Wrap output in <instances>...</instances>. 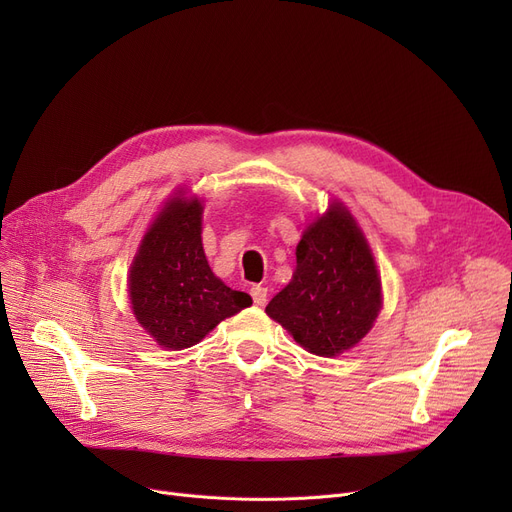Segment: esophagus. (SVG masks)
<instances>
[{"instance_id": "obj_1", "label": "esophagus", "mask_w": 512, "mask_h": 512, "mask_svg": "<svg viewBox=\"0 0 512 512\" xmlns=\"http://www.w3.org/2000/svg\"><path fill=\"white\" fill-rule=\"evenodd\" d=\"M251 297H253V303L255 305H259V307H263L265 303H267V288L265 286H253L251 288Z\"/></svg>"}]
</instances>
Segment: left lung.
<instances>
[{
	"label": "left lung",
	"mask_w": 512,
	"mask_h": 512,
	"mask_svg": "<svg viewBox=\"0 0 512 512\" xmlns=\"http://www.w3.org/2000/svg\"><path fill=\"white\" fill-rule=\"evenodd\" d=\"M382 309V280L361 228L342 203L307 226L292 280L265 307L305 351L336 357L365 338Z\"/></svg>",
	"instance_id": "8db88e82"
}]
</instances>
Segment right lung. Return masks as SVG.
Segmentation results:
<instances>
[{"instance_id":"1","label":"right lung","mask_w":512,"mask_h":512,"mask_svg":"<svg viewBox=\"0 0 512 512\" xmlns=\"http://www.w3.org/2000/svg\"><path fill=\"white\" fill-rule=\"evenodd\" d=\"M203 205L172 197L149 226L128 274L132 313L168 351L201 342L226 317L253 303L211 272L201 242Z\"/></svg>"}]
</instances>
